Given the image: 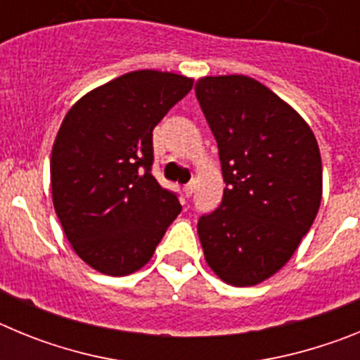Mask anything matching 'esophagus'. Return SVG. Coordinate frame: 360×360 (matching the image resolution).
I'll list each match as a JSON object with an SVG mask.
<instances>
[{
    "instance_id": "1",
    "label": "esophagus",
    "mask_w": 360,
    "mask_h": 360,
    "mask_svg": "<svg viewBox=\"0 0 360 360\" xmlns=\"http://www.w3.org/2000/svg\"><path fill=\"white\" fill-rule=\"evenodd\" d=\"M195 187H196V182H191L184 187V193H186L187 198H189V196H193V193H195Z\"/></svg>"
}]
</instances>
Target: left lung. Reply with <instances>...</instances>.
I'll return each instance as SVG.
<instances>
[{"label": "left lung", "instance_id": "8db88e82", "mask_svg": "<svg viewBox=\"0 0 360 360\" xmlns=\"http://www.w3.org/2000/svg\"><path fill=\"white\" fill-rule=\"evenodd\" d=\"M196 97L218 142L224 200L198 221L205 262L232 287L287 265L323 196V164L307 120L247 75H207Z\"/></svg>", "mask_w": 360, "mask_h": 360}]
</instances>
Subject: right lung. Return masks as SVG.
I'll list each match as a JSON object with an SVG mask.
<instances>
[{"label":"right lung","mask_w":360,"mask_h":360,"mask_svg":"<svg viewBox=\"0 0 360 360\" xmlns=\"http://www.w3.org/2000/svg\"><path fill=\"white\" fill-rule=\"evenodd\" d=\"M193 77L136 70L68 110L50 158L56 214L72 249L101 274L128 276L153 257L182 205L151 174L153 129Z\"/></svg>","instance_id":"right-lung-1"}]
</instances>
